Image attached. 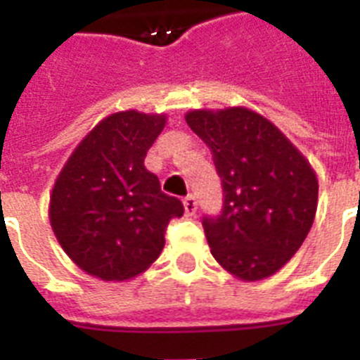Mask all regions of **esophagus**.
I'll return each mask as SVG.
<instances>
[{"instance_id":"1","label":"esophagus","mask_w":360,"mask_h":360,"mask_svg":"<svg viewBox=\"0 0 360 360\" xmlns=\"http://www.w3.org/2000/svg\"><path fill=\"white\" fill-rule=\"evenodd\" d=\"M183 205H185V213L188 214V217H192V214L196 213L198 209V202H196V196H186L185 200H183Z\"/></svg>"}]
</instances>
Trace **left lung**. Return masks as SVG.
<instances>
[{"label": "left lung", "instance_id": "1", "mask_svg": "<svg viewBox=\"0 0 360 360\" xmlns=\"http://www.w3.org/2000/svg\"><path fill=\"white\" fill-rule=\"evenodd\" d=\"M186 123L213 153L224 205L203 217L211 254L245 282L290 262L312 228L318 177L301 151L248 108L192 110Z\"/></svg>", "mask_w": 360, "mask_h": 360}]
</instances>
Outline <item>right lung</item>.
Here are the masks:
<instances>
[{"mask_svg":"<svg viewBox=\"0 0 360 360\" xmlns=\"http://www.w3.org/2000/svg\"><path fill=\"white\" fill-rule=\"evenodd\" d=\"M164 124V114L108 115L56 179L50 224L67 256L91 276L110 282L143 273L162 252L169 220L185 213L143 166Z\"/></svg>","mask_w":360,"mask_h":360,"instance_id":"1","label":"right lung"}]
</instances>
